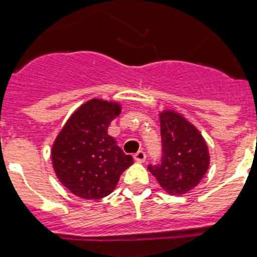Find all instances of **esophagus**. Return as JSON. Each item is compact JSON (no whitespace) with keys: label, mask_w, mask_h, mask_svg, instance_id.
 Returning a JSON list of instances; mask_svg holds the SVG:
<instances>
[{"label":"esophagus","mask_w":257,"mask_h":257,"mask_svg":"<svg viewBox=\"0 0 257 257\" xmlns=\"http://www.w3.org/2000/svg\"><path fill=\"white\" fill-rule=\"evenodd\" d=\"M134 159L139 163H143L145 162V159H147V154H145L143 150H139V152H137L136 154H134Z\"/></svg>","instance_id":"esophagus-1"}]
</instances>
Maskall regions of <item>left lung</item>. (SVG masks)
<instances>
[{
  "instance_id": "obj_1",
  "label": "left lung",
  "mask_w": 257,
  "mask_h": 257,
  "mask_svg": "<svg viewBox=\"0 0 257 257\" xmlns=\"http://www.w3.org/2000/svg\"><path fill=\"white\" fill-rule=\"evenodd\" d=\"M162 162L149 164L148 170L165 191L183 195L195 188L209 168L208 145L198 129L180 114H160Z\"/></svg>"
}]
</instances>
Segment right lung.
<instances>
[{"label":"right lung","instance_id":"right-lung-1","mask_svg":"<svg viewBox=\"0 0 257 257\" xmlns=\"http://www.w3.org/2000/svg\"><path fill=\"white\" fill-rule=\"evenodd\" d=\"M120 114L118 103L88 100L73 114L52 148V162L59 181L82 199L109 195L121 173L133 164L108 136L110 121Z\"/></svg>","mask_w":257,"mask_h":257}]
</instances>
